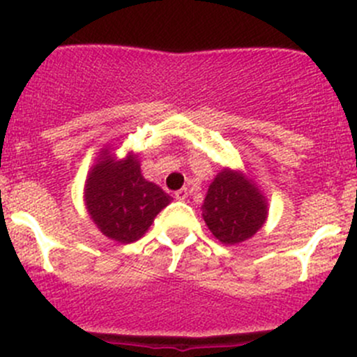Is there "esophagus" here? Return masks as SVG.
Listing matches in <instances>:
<instances>
[{
  "label": "esophagus",
  "mask_w": 357,
  "mask_h": 357,
  "mask_svg": "<svg viewBox=\"0 0 357 357\" xmlns=\"http://www.w3.org/2000/svg\"><path fill=\"white\" fill-rule=\"evenodd\" d=\"M187 196H189V190H187V187H182V189L175 192V197H177L178 201H185Z\"/></svg>",
  "instance_id": "obj_1"
}]
</instances>
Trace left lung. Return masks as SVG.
Listing matches in <instances>:
<instances>
[{"instance_id": "obj_1", "label": "left lung", "mask_w": 357, "mask_h": 357, "mask_svg": "<svg viewBox=\"0 0 357 357\" xmlns=\"http://www.w3.org/2000/svg\"><path fill=\"white\" fill-rule=\"evenodd\" d=\"M201 209L215 238L235 245L251 238L264 225L268 199L249 175L225 167L209 183Z\"/></svg>"}]
</instances>
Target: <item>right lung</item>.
I'll return each instance as SVG.
<instances>
[{
	"mask_svg": "<svg viewBox=\"0 0 357 357\" xmlns=\"http://www.w3.org/2000/svg\"><path fill=\"white\" fill-rule=\"evenodd\" d=\"M112 149L106 144L91 167L84 203L99 232L130 244L148 232L158 213L172 203V196L142 177L139 154L130 151L119 160Z\"/></svg>",
	"mask_w": 357,
	"mask_h": 357,
	"instance_id": "add662e5",
	"label": "right lung"
}]
</instances>
